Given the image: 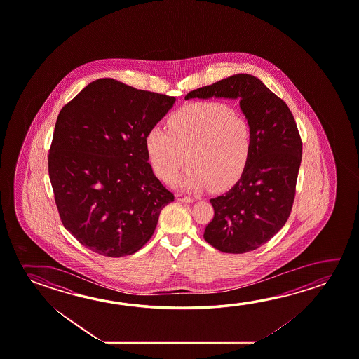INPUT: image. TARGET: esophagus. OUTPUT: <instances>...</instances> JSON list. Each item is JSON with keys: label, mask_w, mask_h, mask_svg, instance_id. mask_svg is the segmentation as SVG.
Listing matches in <instances>:
<instances>
[{"label": "esophagus", "mask_w": 359, "mask_h": 359, "mask_svg": "<svg viewBox=\"0 0 359 359\" xmlns=\"http://www.w3.org/2000/svg\"><path fill=\"white\" fill-rule=\"evenodd\" d=\"M177 200H179V201H182V203H191V201H193V198L187 196V195L177 194Z\"/></svg>", "instance_id": "obj_1"}]
</instances>
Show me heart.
<instances>
[{
    "mask_svg": "<svg viewBox=\"0 0 359 359\" xmlns=\"http://www.w3.org/2000/svg\"><path fill=\"white\" fill-rule=\"evenodd\" d=\"M166 125L145 136L149 160L164 182L177 177L187 159L190 165L175 184L189 191L228 188L245 170L253 133L236 109L219 101L193 102L172 112Z\"/></svg>",
    "mask_w": 359,
    "mask_h": 359,
    "instance_id": "1",
    "label": "heart"
}]
</instances>
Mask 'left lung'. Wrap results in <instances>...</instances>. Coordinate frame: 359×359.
<instances>
[{
    "mask_svg": "<svg viewBox=\"0 0 359 359\" xmlns=\"http://www.w3.org/2000/svg\"><path fill=\"white\" fill-rule=\"evenodd\" d=\"M238 99L252 126L253 147L233 188L210 199L205 239L223 253L243 254L271 241L288 220L302 161V140L287 104L258 77L238 74L190 91L189 99Z\"/></svg>",
    "mask_w": 359,
    "mask_h": 359,
    "instance_id": "obj_1",
    "label": "left lung"
}]
</instances>
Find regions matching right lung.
Listing matches in <instances>:
<instances>
[{
    "label": "right lung",
    "instance_id": "1",
    "mask_svg": "<svg viewBox=\"0 0 359 359\" xmlns=\"http://www.w3.org/2000/svg\"><path fill=\"white\" fill-rule=\"evenodd\" d=\"M174 102L172 96L99 79L61 109L48 175L64 226L94 253H136L174 201L154 175L145 147L147 131Z\"/></svg>",
    "mask_w": 359,
    "mask_h": 359
}]
</instances>
